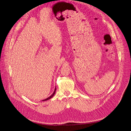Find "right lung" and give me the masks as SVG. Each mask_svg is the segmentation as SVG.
<instances>
[{"label": "right lung", "instance_id": "obj_1", "mask_svg": "<svg viewBox=\"0 0 131 131\" xmlns=\"http://www.w3.org/2000/svg\"><path fill=\"white\" fill-rule=\"evenodd\" d=\"M56 88H55V90H54V92H53V93L51 94V95H50V97H48V98H47V99H45V100H43L42 101H46V100H49V99H51L52 97H53V96L54 95V94H55V92H56Z\"/></svg>", "mask_w": 131, "mask_h": 131}]
</instances>
